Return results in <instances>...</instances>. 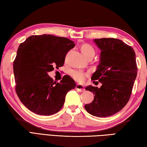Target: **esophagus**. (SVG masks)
I'll list each match as a JSON object with an SVG mask.
<instances>
[{"instance_id":"1","label":"esophagus","mask_w":147,"mask_h":147,"mask_svg":"<svg viewBox=\"0 0 147 147\" xmlns=\"http://www.w3.org/2000/svg\"><path fill=\"white\" fill-rule=\"evenodd\" d=\"M76 89L77 90H78L79 91H80V92H82V91H84L85 90L84 86H82L81 84H76Z\"/></svg>"}]
</instances>
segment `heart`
<instances>
[{"label":"heart","instance_id":"1","mask_svg":"<svg viewBox=\"0 0 147 147\" xmlns=\"http://www.w3.org/2000/svg\"><path fill=\"white\" fill-rule=\"evenodd\" d=\"M82 53L88 58L90 56H94L95 54V51L92 46L90 44L85 43L81 47ZM88 73L78 70H72L70 71V75L76 81L78 82H82L84 81L86 77H87Z\"/></svg>","mask_w":147,"mask_h":147}]
</instances>
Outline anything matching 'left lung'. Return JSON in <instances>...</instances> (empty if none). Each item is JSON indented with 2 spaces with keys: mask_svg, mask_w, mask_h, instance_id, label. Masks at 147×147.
Segmentation results:
<instances>
[{
  "mask_svg": "<svg viewBox=\"0 0 147 147\" xmlns=\"http://www.w3.org/2000/svg\"><path fill=\"white\" fill-rule=\"evenodd\" d=\"M94 41L101 54L100 62L91 80H97L102 85L100 88L86 87L95 96L93 102L84 107L95 117H110L122 109L131 97L138 71L136 54L131 46L116 38Z\"/></svg>",
  "mask_w": 147,
  "mask_h": 147,
  "instance_id": "obj_1",
  "label": "left lung"
}]
</instances>
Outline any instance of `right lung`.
I'll list each match as a JSON object with an SVG mask.
<instances>
[{"instance_id":"right-lung-1","label":"right lung","mask_w":147,"mask_h":147,"mask_svg":"<svg viewBox=\"0 0 147 147\" xmlns=\"http://www.w3.org/2000/svg\"><path fill=\"white\" fill-rule=\"evenodd\" d=\"M74 47L68 38L51 34L30 36L20 44L13 62L15 91L30 111L49 116L61 109L66 93L76 84L68 75L55 82L48 72L63 66Z\"/></svg>"}]
</instances>
